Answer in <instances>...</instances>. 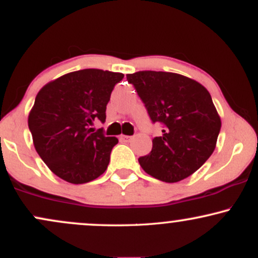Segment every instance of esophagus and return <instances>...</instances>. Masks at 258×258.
<instances>
[{"label": "esophagus", "mask_w": 258, "mask_h": 258, "mask_svg": "<svg viewBox=\"0 0 258 258\" xmlns=\"http://www.w3.org/2000/svg\"><path fill=\"white\" fill-rule=\"evenodd\" d=\"M120 139H121V141H122V142H130V141H131V139H132V137H131V136L121 135V136H120Z\"/></svg>", "instance_id": "34e87169"}]
</instances>
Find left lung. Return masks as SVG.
<instances>
[{
  "instance_id": "8db88e82",
  "label": "left lung",
  "mask_w": 258,
  "mask_h": 258,
  "mask_svg": "<svg viewBox=\"0 0 258 258\" xmlns=\"http://www.w3.org/2000/svg\"><path fill=\"white\" fill-rule=\"evenodd\" d=\"M135 86L154 123L164 126L153 139V149L138 159L154 178L174 183L186 178L214 153L221 117L211 94L186 76L166 72H138L126 75Z\"/></svg>"
}]
</instances>
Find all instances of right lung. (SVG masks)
Listing matches in <instances>:
<instances>
[{"instance_id": "right-lung-1", "label": "right lung", "mask_w": 258, "mask_h": 258, "mask_svg": "<svg viewBox=\"0 0 258 258\" xmlns=\"http://www.w3.org/2000/svg\"><path fill=\"white\" fill-rule=\"evenodd\" d=\"M123 74L84 69L53 80L41 88L29 114L35 149L59 178L84 184L105 172L116 137L90 126L105 121L106 104Z\"/></svg>"}]
</instances>
